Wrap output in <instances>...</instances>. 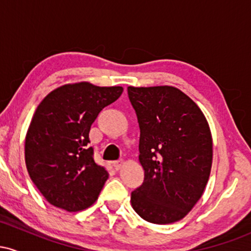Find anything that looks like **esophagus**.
<instances>
[{
    "mask_svg": "<svg viewBox=\"0 0 251 251\" xmlns=\"http://www.w3.org/2000/svg\"><path fill=\"white\" fill-rule=\"evenodd\" d=\"M123 164H124L123 160H116V162H113V168H114V170H117V171H118V170L122 169Z\"/></svg>",
    "mask_w": 251,
    "mask_h": 251,
    "instance_id": "esophagus-1",
    "label": "esophagus"
}]
</instances>
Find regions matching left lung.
Segmentation results:
<instances>
[{
    "label": "left lung",
    "mask_w": 251,
    "mask_h": 251,
    "mask_svg": "<svg viewBox=\"0 0 251 251\" xmlns=\"http://www.w3.org/2000/svg\"><path fill=\"white\" fill-rule=\"evenodd\" d=\"M140 128L139 162L144 183L131 195L143 220L169 224L200 201L212 165L208 120L191 98L172 86H128Z\"/></svg>",
    "instance_id": "1"
}]
</instances>
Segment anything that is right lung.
I'll return each instance as SVG.
<instances>
[{"label": "right lung", "mask_w": 251, "mask_h": 251, "mask_svg": "<svg viewBox=\"0 0 251 251\" xmlns=\"http://www.w3.org/2000/svg\"><path fill=\"white\" fill-rule=\"evenodd\" d=\"M123 91L120 86L67 83L39 103L25 134V159L30 179L51 205L75 212L98 200L108 174L94 162L89 129Z\"/></svg>", "instance_id": "right-lung-1"}]
</instances>
